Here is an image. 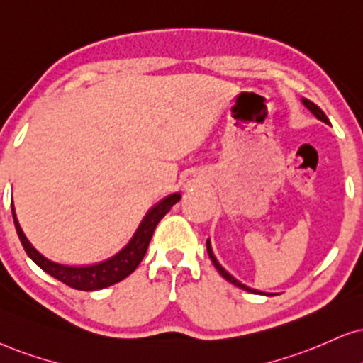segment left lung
I'll return each instance as SVG.
<instances>
[{
  "label": "left lung",
  "instance_id": "1",
  "mask_svg": "<svg viewBox=\"0 0 363 363\" xmlns=\"http://www.w3.org/2000/svg\"><path fill=\"white\" fill-rule=\"evenodd\" d=\"M301 102H303V105L306 108L310 110L311 113H313V116L318 118V121H322V122H325V123H330V121H328V117L325 116V112L322 108L318 107V105H315L313 102H311V100H306V99H301ZM206 246H208V255H209V258H211V261H213V264L216 266V269H218L219 273H221V277L224 278V279H228L229 283H233L235 284V286H238V288H241V290H246V291H250V293H256V295H269V293H263V291H258V290H255V288H250V286H246V284H242L241 281H238V279L233 277V274H229L226 269L223 268L221 264H219V261L216 259V256H214V253H213V247H211V242H209V240L206 241Z\"/></svg>",
  "mask_w": 363,
  "mask_h": 363
}]
</instances>
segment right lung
Segmentation results:
<instances>
[{
	"label": "right lung",
	"instance_id": "obj_1",
	"mask_svg": "<svg viewBox=\"0 0 363 363\" xmlns=\"http://www.w3.org/2000/svg\"><path fill=\"white\" fill-rule=\"evenodd\" d=\"M179 199H181V192H174V194L164 197V199L155 204L152 209H149V213L145 214L144 219H142L135 235L132 236V240L128 241V245L123 247L122 251H118L116 256H112V258L107 261L90 266H67L45 258V256L40 255L38 251L31 246V242L26 240L25 233L21 231L20 223H18L16 219L15 208H13V206L11 211L13 219H15L18 238H20L26 255H28L45 273L52 274V277L57 278L58 281L65 283L70 288H75V290L95 291L107 288L110 284L122 281V279L127 278L132 272H135V268L140 264L142 258L145 256V251H147L155 226H157L160 219L171 211L172 206L176 204Z\"/></svg>",
	"mask_w": 363,
	"mask_h": 363
}]
</instances>
